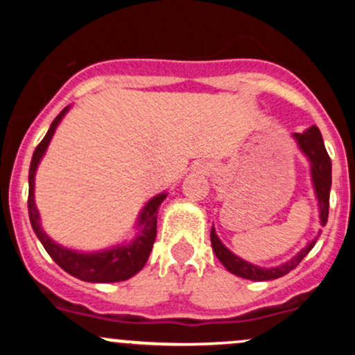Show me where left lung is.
Wrapping results in <instances>:
<instances>
[{"mask_svg":"<svg viewBox=\"0 0 355 355\" xmlns=\"http://www.w3.org/2000/svg\"><path fill=\"white\" fill-rule=\"evenodd\" d=\"M292 137L295 139L300 153H302V155L306 156V159L309 161L311 182H313L314 194H316L318 199V207H320V223L321 227H324L328 221V207H330L331 159L330 156H328L323 137H321V132L316 125L306 128L302 134H292ZM316 241L318 237L314 239V241H311L302 250H299V252H297L292 259L287 261V263L278 264V266L273 268H263L257 266V264L249 263V261L242 259L237 254L232 252V250L228 249V247H225L223 242L218 239L214 227H211V245H213V252L216 254L220 263L223 264L230 273L252 282L277 280V278L290 273V271H292L293 268H297V264L307 256V252L313 249Z\"/></svg>","mask_w":355,"mask_h":355,"instance_id":"left-lung-1","label":"left lung"}]
</instances>
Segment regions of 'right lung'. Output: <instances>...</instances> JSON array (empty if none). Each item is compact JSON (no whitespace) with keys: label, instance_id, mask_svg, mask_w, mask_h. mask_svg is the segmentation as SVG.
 <instances>
[{"label":"right lung","instance_id":"add662e5","mask_svg":"<svg viewBox=\"0 0 355 355\" xmlns=\"http://www.w3.org/2000/svg\"><path fill=\"white\" fill-rule=\"evenodd\" d=\"M70 106H67L58 116L53 120L48 134L41 141V144L35 148L32 155L31 170H28V218L34 228L35 235L44 245L46 252L51 256V259L58 264L62 270L70 273L71 277L78 280L91 282V284H114V282H123L137 275L148 263L149 254L153 250V244L156 239V223H157V209L161 202L166 199V192L155 196L146 202L142 211L139 213L137 221H135V237L130 242L125 241L123 244H116L103 250H92V252H82V250L70 249L58 242L53 241L44 232L41 225V214H39L37 206L34 199V185H35V171H37L39 163L42 156L46 155L49 142L58 128L60 121L68 113Z\"/></svg>","mask_w":355,"mask_h":355}]
</instances>
